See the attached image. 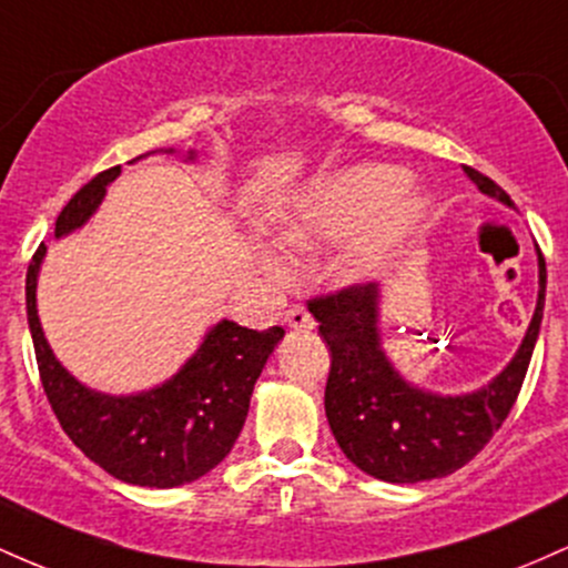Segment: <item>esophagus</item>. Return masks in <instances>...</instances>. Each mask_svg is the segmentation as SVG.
<instances>
[{
	"label": "esophagus",
	"mask_w": 568,
	"mask_h": 568,
	"mask_svg": "<svg viewBox=\"0 0 568 568\" xmlns=\"http://www.w3.org/2000/svg\"><path fill=\"white\" fill-rule=\"evenodd\" d=\"M283 323L293 331H312V328H315V317H312L310 312H306L304 306H298V304H293L291 310L285 312Z\"/></svg>",
	"instance_id": "esophagus-1"
}]
</instances>
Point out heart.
<instances>
[{
    "label": "heart",
    "instance_id": "obj_1",
    "mask_svg": "<svg viewBox=\"0 0 568 568\" xmlns=\"http://www.w3.org/2000/svg\"><path fill=\"white\" fill-rule=\"evenodd\" d=\"M408 184L406 168L387 162L321 175L280 211V243L298 251L342 243L328 275L338 285L368 283L427 226L433 200ZM272 266L277 270V262Z\"/></svg>",
    "mask_w": 568,
    "mask_h": 568
}]
</instances>
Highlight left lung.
<instances>
[{
  "instance_id": "1",
  "label": "left lung",
  "mask_w": 568,
  "mask_h": 568,
  "mask_svg": "<svg viewBox=\"0 0 568 568\" xmlns=\"http://www.w3.org/2000/svg\"><path fill=\"white\" fill-rule=\"evenodd\" d=\"M462 171L486 197L513 207L491 179L467 165ZM537 266V306L513 361L484 387L459 395L416 387L389 361L379 328V283L310 302L331 349L325 416L352 465L387 484H419L456 473L494 438L520 393L542 325L547 272L539 251Z\"/></svg>"
}]
</instances>
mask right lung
Instances as JSON below:
<instances>
[{
    "instance_id": "add662e5",
    "label": "right lung",
    "mask_w": 568,
    "mask_h": 568,
    "mask_svg": "<svg viewBox=\"0 0 568 568\" xmlns=\"http://www.w3.org/2000/svg\"><path fill=\"white\" fill-rule=\"evenodd\" d=\"M179 154L175 149H158ZM154 154V152H149ZM149 154L130 160L128 165ZM197 160L189 149L184 162ZM122 165L88 181L55 221V240L82 230L101 207ZM48 247H39L26 272V315L39 376L63 433L80 452L116 480L146 488L192 484L226 459L245 425L253 384L285 331L243 328L219 321L171 379L130 395L98 393L55 357L37 312V280Z\"/></svg>"
}]
</instances>
